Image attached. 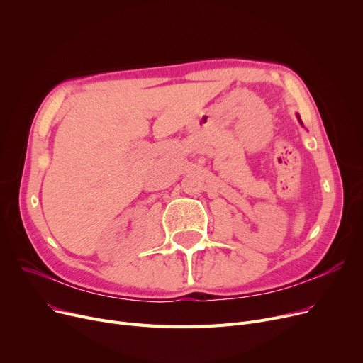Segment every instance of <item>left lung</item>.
<instances>
[{"label": "left lung", "mask_w": 363, "mask_h": 363, "mask_svg": "<svg viewBox=\"0 0 363 363\" xmlns=\"http://www.w3.org/2000/svg\"><path fill=\"white\" fill-rule=\"evenodd\" d=\"M297 118H298V122H300V123H301V119H300V116H297ZM301 125H303V123H301Z\"/></svg>", "instance_id": "left-lung-1"}]
</instances>
